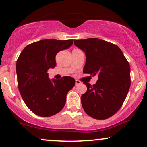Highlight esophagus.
I'll return each instance as SVG.
<instances>
[{
  "label": "esophagus",
  "mask_w": 147,
  "mask_h": 147,
  "mask_svg": "<svg viewBox=\"0 0 147 147\" xmlns=\"http://www.w3.org/2000/svg\"><path fill=\"white\" fill-rule=\"evenodd\" d=\"M80 84H81V82L79 81V80H76V86L80 85Z\"/></svg>",
  "instance_id": "1"
}]
</instances>
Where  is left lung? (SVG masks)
<instances>
[{
  "mask_svg": "<svg viewBox=\"0 0 147 147\" xmlns=\"http://www.w3.org/2000/svg\"><path fill=\"white\" fill-rule=\"evenodd\" d=\"M74 44L86 56L84 74L98 80L82 94V105L86 113L97 120L111 117L121 108L130 86V68L121 49L116 45L97 38L74 40Z\"/></svg>",
  "mask_w": 147,
  "mask_h": 147,
  "instance_id": "left-lung-1",
  "label": "left lung"
}]
</instances>
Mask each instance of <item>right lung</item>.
Returning <instances> with one entry per match:
<instances>
[{
	"instance_id": "obj_1",
	"label": "right lung",
	"mask_w": 147,
	"mask_h": 147,
	"mask_svg": "<svg viewBox=\"0 0 147 147\" xmlns=\"http://www.w3.org/2000/svg\"><path fill=\"white\" fill-rule=\"evenodd\" d=\"M74 39H43L24 48L17 61L18 87L24 102L34 114L49 117L63 109L75 80L65 76L49 79L47 70L56 65L55 56L69 48Z\"/></svg>"
}]
</instances>
